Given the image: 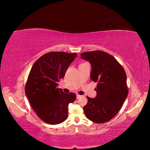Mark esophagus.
<instances>
[{
	"label": "esophagus",
	"mask_w": 150,
	"mask_h": 150,
	"mask_svg": "<svg viewBox=\"0 0 150 150\" xmlns=\"http://www.w3.org/2000/svg\"><path fill=\"white\" fill-rule=\"evenodd\" d=\"M81 95H79V94H77L76 95V98L77 99H79V98H81Z\"/></svg>",
	"instance_id": "1"
}]
</instances>
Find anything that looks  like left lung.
Masks as SVG:
<instances>
[{
    "instance_id": "left-lung-1",
    "label": "left lung",
    "mask_w": 150,
    "mask_h": 150,
    "mask_svg": "<svg viewBox=\"0 0 150 150\" xmlns=\"http://www.w3.org/2000/svg\"><path fill=\"white\" fill-rule=\"evenodd\" d=\"M81 58L91 66L90 78L97 83L96 96H87L88 103L83 107L88 119L103 123L114 117L128 96L126 74L116 59L101 51L86 52Z\"/></svg>"
}]
</instances>
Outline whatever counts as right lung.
I'll return each mask as SVG.
<instances>
[{"instance_id":"obj_1","label":"right lung","mask_w":150,"mask_h":150,"mask_svg":"<svg viewBox=\"0 0 150 150\" xmlns=\"http://www.w3.org/2000/svg\"><path fill=\"white\" fill-rule=\"evenodd\" d=\"M76 53L51 52L39 57L32 67L25 93L36 115L50 125H57L68 117V105L76 100L73 93H64L57 86Z\"/></svg>"}]
</instances>
